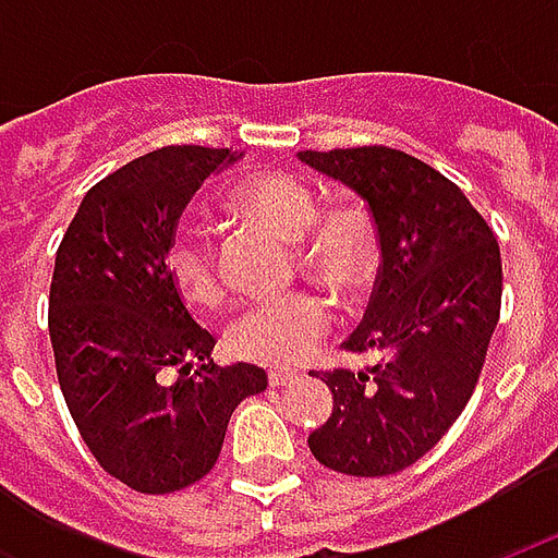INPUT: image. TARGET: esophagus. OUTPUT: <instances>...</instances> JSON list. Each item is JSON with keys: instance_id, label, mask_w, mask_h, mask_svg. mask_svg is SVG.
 <instances>
[{"instance_id": "1", "label": "esophagus", "mask_w": 558, "mask_h": 558, "mask_svg": "<svg viewBox=\"0 0 558 558\" xmlns=\"http://www.w3.org/2000/svg\"><path fill=\"white\" fill-rule=\"evenodd\" d=\"M299 379V371H290V367H275V371H268V383L271 386H292Z\"/></svg>"}]
</instances>
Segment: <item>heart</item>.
Instances as JSON below:
<instances>
[{
	"instance_id": "b5f03b06",
	"label": "heart",
	"mask_w": 558,
	"mask_h": 558,
	"mask_svg": "<svg viewBox=\"0 0 558 558\" xmlns=\"http://www.w3.org/2000/svg\"><path fill=\"white\" fill-rule=\"evenodd\" d=\"M232 203L290 242H304L299 263L307 278L343 302L371 290L383 266V232L364 199H343L319 215L323 199L290 172H254L235 187ZM170 275L196 307H218L223 280L211 244L196 230H182L170 244ZM328 331V307L314 292H295L275 304L247 307L230 328V347L263 364H299Z\"/></svg>"
}]
</instances>
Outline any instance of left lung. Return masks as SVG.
Returning <instances> with one entry per match:
<instances>
[{
  "label": "left lung",
  "instance_id": "obj_1",
  "mask_svg": "<svg viewBox=\"0 0 558 558\" xmlns=\"http://www.w3.org/2000/svg\"><path fill=\"white\" fill-rule=\"evenodd\" d=\"M374 208L383 266L350 352L364 371H331V415L307 436L323 466L376 478L412 466L475 391L502 304L496 235L466 194L430 163L388 146L299 151Z\"/></svg>",
  "mask_w": 558,
  "mask_h": 558
}]
</instances>
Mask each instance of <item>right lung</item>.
Segmentation results:
<instances>
[{
	"label": "right lung",
	"instance_id": "add662e5",
	"mask_svg": "<svg viewBox=\"0 0 558 558\" xmlns=\"http://www.w3.org/2000/svg\"><path fill=\"white\" fill-rule=\"evenodd\" d=\"M242 151L167 146L83 196L56 251L50 340L71 418L104 472L172 493L211 472L235 407L263 367L211 362L215 338L170 275L175 223L196 187ZM180 374L172 384L166 374Z\"/></svg>",
	"mask_w": 558,
	"mask_h": 558
}]
</instances>
